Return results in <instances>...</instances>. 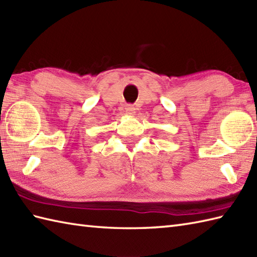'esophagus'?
I'll use <instances>...</instances> for the list:
<instances>
[{
	"label": "esophagus",
	"instance_id": "1",
	"mask_svg": "<svg viewBox=\"0 0 257 257\" xmlns=\"http://www.w3.org/2000/svg\"><path fill=\"white\" fill-rule=\"evenodd\" d=\"M125 112H127L128 114H130V116H134V114L136 113V108L134 106H127L125 107Z\"/></svg>",
	"mask_w": 257,
	"mask_h": 257
}]
</instances>
